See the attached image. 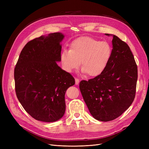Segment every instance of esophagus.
Returning <instances> with one entry per match:
<instances>
[{
    "label": "esophagus",
    "instance_id": "34e87169",
    "mask_svg": "<svg viewBox=\"0 0 149 149\" xmlns=\"http://www.w3.org/2000/svg\"><path fill=\"white\" fill-rule=\"evenodd\" d=\"M79 83V79L78 78H75V84L78 85Z\"/></svg>",
    "mask_w": 149,
    "mask_h": 149
}]
</instances>
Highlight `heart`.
<instances>
[{
    "mask_svg": "<svg viewBox=\"0 0 149 149\" xmlns=\"http://www.w3.org/2000/svg\"><path fill=\"white\" fill-rule=\"evenodd\" d=\"M112 56V48L106 42L90 37H81L71 42L70 49L61 53L63 69L71 73L81 66V72L96 77L105 71Z\"/></svg>",
    "mask_w": 149,
    "mask_h": 149,
    "instance_id": "heart-1",
    "label": "heart"
}]
</instances>
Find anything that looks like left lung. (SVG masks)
<instances>
[{"label": "left lung", "instance_id": "left-lung-1", "mask_svg": "<svg viewBox=\"0 0 149 149\" xmlns=\"http://www.w3.org/2000/svg\"><path fill=\"white\" fill-rule=\"evenodd\" d=\"M112 36L111 60L103 73L83 80L79 89L90 113L96 120L107 122L118 118L132 103L137 81V66L127 44Z\"/></svg>", "mask_w": 149, "mask_h": 149}]
</instances>
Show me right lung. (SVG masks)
<instances>
[{
  "instance_id": "add662e5",
  "label": "right lung",
  "mask_w": 149,
  "mask_h": 149,
  "mask_svg": "<svg viewBox=\"0 0 149 149\" xmlns=\"http://www.w3.org/2000/svg\"><path fill=\"white\" fill-rule=\"evenodd\" d=\"M62 33L42 35L26 44L14 70L15 92L24 109L37 120L52 123L64 116L67 89L75 84L60 62Z\"/></svg>"
}]
</instances>
